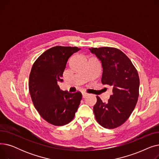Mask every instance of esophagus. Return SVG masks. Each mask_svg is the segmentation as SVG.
Segmentation results:
<instances>
[{
	"mask_svg": "<svg viewBox=\"0 0 159 159\" xmlns=\"http://www.w3.org/2000/svg\"><path fill=\"white\" fill-rule=\"evenodd\" d=\"M88 95H89V94L87 93H82V97H83V98H85V97H86Z\"/></svg>",
	"mask_w": 159,
	"mask_h": 159,
	"instance_id": "esophagus-1",
	"label": "esophagus"
}]
</instances>
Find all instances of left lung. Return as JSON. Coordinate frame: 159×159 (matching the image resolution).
<instances>
[{"label": "left lung", "mask_w": 159, "mask_h": 159, "mask_svg": "<svg viewBox=\"0 0 159 159\" xmlns=\"http://www.w3.org/2000/svg\"><path fill=\"white\" fill-rule=\"evenodd\" d=\"M89 49L102 63V83L111 86L113 92L107 103L97 96L93 107L95 119L102 127L114 129L126 122L135 109L139 97V74L129 58L118 49Z\"/></svg>", "instance_id": "obj_1"}]
</instances>
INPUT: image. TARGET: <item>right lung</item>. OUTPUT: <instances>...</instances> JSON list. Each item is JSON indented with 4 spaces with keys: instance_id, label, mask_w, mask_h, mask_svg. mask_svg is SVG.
<instances>
[{
    "instance_id": "1",
    "label": "right lung",
    "mask_w": 159,
    "mask_h": 159,
    "mask_svg": "<svg viewBox=\"0 0 159 159\" xmlns=\"http://www.w3.org/2000/svg\"><path fill=\"white\" fill-rule=\"evenodd\" d=\"M80 49L77 47H53L42 54L32 66L29 78L32 102L42 117L55 126L70 122L80 103V92L70 93L61 90L57 84L62 81L68 58Z\"/></svg>"
}]
</instances>
